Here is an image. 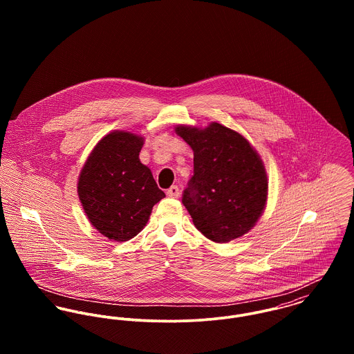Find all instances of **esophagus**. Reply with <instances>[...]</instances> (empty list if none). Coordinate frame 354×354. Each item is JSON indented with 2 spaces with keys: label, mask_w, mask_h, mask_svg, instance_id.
I'll list each match as a JSON object with an SVG mask.
<instances>
[{
  "label": "esophagus",
  "mask_w": 354,
  "mask_h": 354,
  "mask_svg": "<svg viewBox=\"0 0 354 354\" xmlns=\"http://www.w3.org/2000/svg\"><path fill=\"white\" fill-rule=\"evenodd\" d=\"M166 195H167L169 198H178V196H180V188H178L177 185H171V187L167 189Z\"/></svg>",
  "instance_id": "obj_1"
}]
</instances>
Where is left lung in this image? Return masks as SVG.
Returning <instances> with one entry per match:
<instances>
[{
    "mask_svg": "<svg viewBox=\"0 0 354 354\" xmlns=\"http://www.w3.org/2000/svg\"><path fill=\"white\" fill-rule=\"evenodd\" d=\"M194 150V176L183 194L196 229L208 240L229 243L248 233L267 202L264 165L250 142L218 122L177 127Z\"/></svg>",
    "mask_w": 354,
    "mask_h": 354,
    "instance_id": "8db88e82",
    "label": "left lung"
}]
</instances>
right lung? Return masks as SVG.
<instances>
[{
  "label": "right lung",
  "instance_id": "obj_1",
  "mask_svg": "<svg viewBox=\"0 0 354 354\" xmlns=\"http://www.w3.org/2000/svg\"><path fill=\"white\" fill-rule=\"evenodd\" d=\"M143 138L115 131L90 153L77 194L91 225L113 241H128L146 226L153 204L165 198L151 170L139 159Z\"/></svg>",
  "mask_w": 354,
  "mask_h": 354
}]
</instances>
